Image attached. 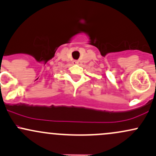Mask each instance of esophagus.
Masks as SVG:
<instances>
[{
	"label": "esophagus",
	"mask_w": 156,
	"mask_h": 156,
	"mask_svg": "<svg viewBox=\"0 0 156 156\" xmlns=\"http://www.w3.org/2000/svg\"><path fill=\"white\" fill-rule=\"evenodd\" d=\"M73 63L74 64H77L78 63V61H76V60H74V61H73Z\"/></svg>",
	"instance_id": "1"
}]
</instances>
